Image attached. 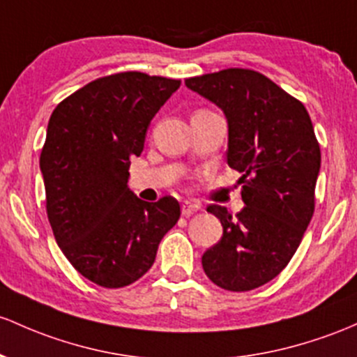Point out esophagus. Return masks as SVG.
<instances>
[{"label":"esophagus","instance_id":"obj_1","mask_svg":"<svg viewBox=\"0 0 357 357\" xmlns=\"http://www.w3.org/2000/svg\"><path fill=\"white\" fill-rule=\"evenodd\" d=\"M199 210V205H197V203H191V202H185L181 205V213L185 215V217H190V215L197 213V211Z\"/></svg>","mask_w":357,"mask_h":357}]
</instances>
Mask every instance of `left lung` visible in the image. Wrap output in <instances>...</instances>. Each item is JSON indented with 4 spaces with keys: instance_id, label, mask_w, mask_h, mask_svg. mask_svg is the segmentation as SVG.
I'll return each mask as SVG.
<instances>
[{
    "instance_id": "obj_1",
    "label": "left lung",
    "mask_w": 357,
    "mask_h": 357,
    "mask_svg": "<svg viewBox=\"0 0 357 357\" xmlns=\"http://www.w3.org/2000/svg\"><path fill=\"white\" fill-rule=\"evenodd\" d=\"M229 121L227 162L241 172L236 217L210 205L223 236L203 254L205 274L229 291L276 278L298 249L315 210L320 146L307 108L264 74L230 68L185 79Z\"/></svg>"
}]
</instances>
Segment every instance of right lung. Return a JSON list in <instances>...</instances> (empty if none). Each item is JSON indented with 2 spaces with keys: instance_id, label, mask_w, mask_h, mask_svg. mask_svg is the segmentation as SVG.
Here are the masks:
<instances>
[{
  "instance_id": "obj_1",
  "label": "right lung",
  "mask_w": 357,
  "mask_h": 357,
  "mask_svg": "<svg viewBox=\"0 0 357 357\" xmlns=\"http://www.w3.org/2000/svg\"><path fill=\"white\" fill-rule=\"evenodd\" d=\"M181 81L139 70L98 77L52 112L40 154L54 237L77 273L123 288L154 264L160 238L179 220L178 199L149 203L128 190L132 155Z\"/></svg>"
}]
</instances>
